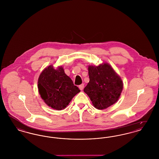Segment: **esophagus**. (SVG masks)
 Listing matches in <instances>:
<instances>
[{"label": "esophagus", "mask_w": 159, "mask_h": 159, "mask_svg": "<svg viewBox=\"0 0 159 159\" xmlns=\"http://www.w3.org/2000/svg\"><path fill=\"white\" fill-rule=\"evenodd\" d=\"M79 89H80L81 91H82L83 89V88H84V84L82 83V84H81L80 85H79Z\"/></svg>", "instance_id": "obj_1"}]
</instances>
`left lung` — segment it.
Masks as SVG:
<instances>
[{
	"label": "left lung",
	"mask_w": 159,
	"mask_h": 159,
	"mask_svg": "<svg viewBox=\"0 0 159 159\" xmlns=\"http://www.w3.org/2000/svg\"><path fill=\"white\" fill-rule=\"evenodd\" d=\"M89 82L84 88L95 108L104 110L120 98L123 88L121 77L107 62L98 66H89Z\"/></svg>",
	"instance_id": "obj_1"
}]
</instances>
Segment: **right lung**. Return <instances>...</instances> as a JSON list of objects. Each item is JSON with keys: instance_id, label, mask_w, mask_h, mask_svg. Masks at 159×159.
<instances>
[{"instance_id": "1", "label": "right lung", "mask_w": 159, "mask_h": 159, "mask_svg": "<svg viewBox=\"0 0 159 159\" xmlns=\"http://www.w3.org/2000/svg\"><path fill=\"white\" fill-rule=\"evenodd\" d=\"M38 83L42 99L47 106L57 110L67 107L73 98L80 92L66 75L62 66L55 69L51 65L45 68L39 77Z\"/></svg>"}]
</instances>
